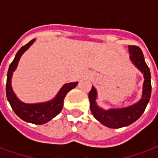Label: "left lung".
<instances>
[{"mask_svg":"<svg viewBox=\"0 0 158 158\" xmlns=\"http://www.w3.org/2000/svg\"><path fill=\"white\" fill-rule=\"evenodd\" d=\"M129 58L135 64L137 69L142 73L144 76L143 90L141 99L138 102L135 103L132 106L116 108V109L105 110L100 107L96 103L97 92L96 88H92L89 92V107L92 115L101 123L112 129H119L125 127L135 122L139 117L142 115L149 102L151 93H152V84H151V73L148 66L146 65L142 51L139 46L129 45Z\"/></svg>","mask_w":158,"mask_h":158,"instance_id":"1","label":"left lung"}]
</instances>
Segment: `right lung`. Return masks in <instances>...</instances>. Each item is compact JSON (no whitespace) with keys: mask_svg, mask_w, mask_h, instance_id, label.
Masks as SVG:
<instances>
[{"mask_svg":"<svg viewBox=\"0 0 158 158\" xmlns=\"http://www.w3.org/2000/svg\"><path fill=\"white\" fill-rule=\"evenodd\" d=\"M35 39L30 40L28 44H26L25 45H23V47L19 49L13 61L9 66L6 92L7 100L12 106V110L20 118L25 122L31 123L35 124H44L45 123L49 122L50 120H52L53 118H55L62 111V106H63V101L67 93L73 88H75L78 85V82L65 84L59 90V92L55 96V98L46 102L29 104V103L21 102L16 96L15 93L12 90V82H11L12 76L18 67L21 56L23 54V52L30 47V45L35 42Z\"/></svg>","mask_w":158,"mask_h":158,"instance_id":"1","label":"right lung"}]
</instances>
